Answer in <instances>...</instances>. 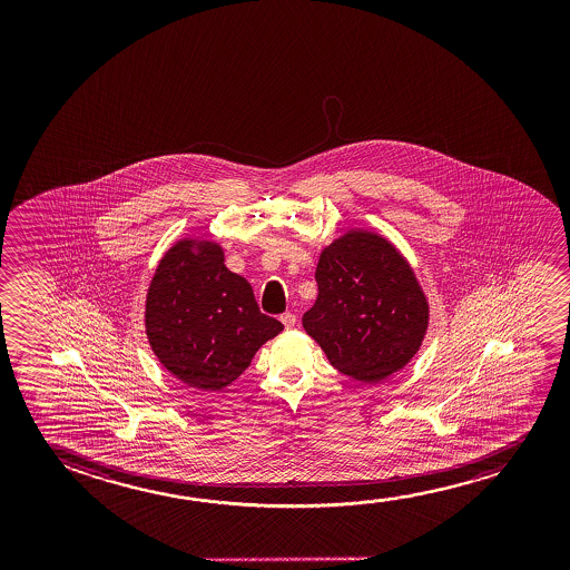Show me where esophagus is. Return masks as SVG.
<instances>
[{
    "mask_svg": "<svg viewBox=\"0 0 570 570\" xmlns=\"http://www.w3.org/2000/svg\"><path fill=\"white\" fill-rule=\"evenodd\" d=\"M281 321L284 323V327L292 328L294 325H296V315L294 313H282Z\"/></svg>",
    "mask_w": 570,
    "mask_h": 570,
    "instance_id": "esophagus-1",
    "label": "esophagus"
}]
</instances>
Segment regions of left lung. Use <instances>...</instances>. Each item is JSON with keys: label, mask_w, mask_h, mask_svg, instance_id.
<instances>
[{"label": "left lung", "mask_w": 570, "mask_h": 570, "mask_svg": "<svg viewBox=\"0 0 570 570\" xmlns=\"http://www.w3.org/2000/svg\"><path fill=\"white\" fill-rule=\"evenodd\" d=\"M320 296L304 328L343 374L377 383L421 348L430 307L401 250L372 229H348L321 250Z\"/></svg>", "instance_id": "1"}]
</instances>
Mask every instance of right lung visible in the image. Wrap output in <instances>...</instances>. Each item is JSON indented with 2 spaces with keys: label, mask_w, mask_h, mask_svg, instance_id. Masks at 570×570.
Here are the masks:
<instances>
[{
  "label": "right lung",
  "mask_w": 570,
  "mask_h": 570,
  "mask_svg": "<svg viewBox=\"0 0 570 570\" xmlns=\"http://www.w3.org/2000/svg\"><path fill=\"white\" fill-rule=\"evenodd\" d=\"M224 261L219 243L179 239L159 258L146 294L151 351L167 372L196 390L227 387L284 328L261 313L249 282Z\"/></svg>",
  "instance_id": "add662e5"
}]
</instances>
